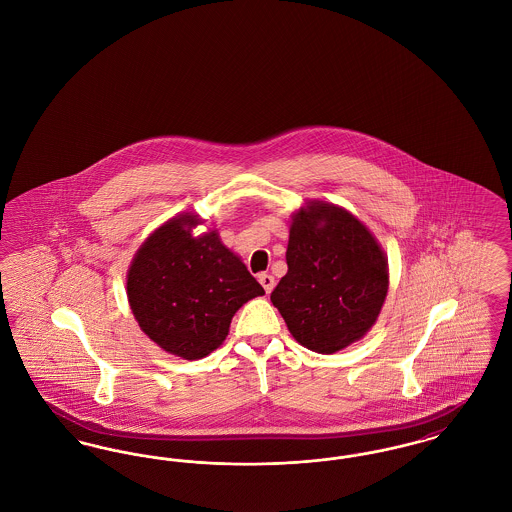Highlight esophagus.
Returning <instances> with one entry per match:
<instances>
[{
    "instance_id": "obj_1",
    "label": "esophagus",
    "mask_w": 512,
    "mask_h": 512,
    "mask_svg": "<svg viewBox=\"0 0 512 512\" xmlns=\"http://www.w3.org/2000/svg\"><path fill=\"white\" fill-rule=\"evenodd\" d=\"M258 281L262 283V287H264V291H266L268 295L273 291V287H275V279H273V275H269V273H262V275H258Z\"/></svg>"
}]
</instances>
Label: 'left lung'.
<instances>
[{"instance_id":"8db88e82","label":"left lung","mask_w":512,"mask_h":512,"mask_svg":"<svg viewBox=\"0 0 512 512\" xmlns=\"http://www.w3.org/2000/svg\"><path fill=\"white\" fill-rule=\"evenodd\" d=\"M287 266L271 302L302 347L333 354L372 329L389 289V264L349 210L304 202L291 217Z\"/></svg>"}]
</instances>
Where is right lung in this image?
<instances>
[{
    "instance_id": "add662e5",
    "label": "right lung",
    "mask_w": 512,
    "mask_h": 512,
    "mask_svg": "<svg viewBox=\"0 0 512 512\" xmlns=\"http://www.w3.org/2000/svg\"><path fill=\"white\" fill-rule=\"evenodd\" d=\"M204 219H167L136 250L127 298L140 329L160 349L200 360L229 335L235 312L266 291L216 229L194 235Z\"/></svg>"
}]
</instances>
